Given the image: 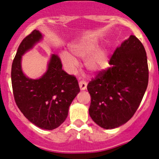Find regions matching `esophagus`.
Listing matches in <instances>:
<instances>
[{"label":"esophagus","instance_id":"esophagus-1","mask_svg":"<svg viewBox=\"0 0 159 159\" xmlns=\"http://www.w3.org/2000/svg\"><path fill=\"white\" fill-rule=\"evenodd\" d=\"M79 86H80V88L81 91H84V90L87 89V86H88V84L85 81H80L79 83Z\"/></svg>","mask_w":159,"mask_h":159}]
</instances>
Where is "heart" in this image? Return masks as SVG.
<instances>
[{"instance_id":"heart-1","label":"heart","mask_w":159,"mask_h":159,"mask_svg":"<svg viewBox=\"0 0 159 159\" xmlns=\"http://www.w3.org/2000/svg\"><path fill=\"white\" fill-rule=\"evenodd\" d=\"M99 42L95 39H90L88 40H80L70 45V51L73 55L81 58H85L90 54L85 61V66L90 72L96 74L104 71L109 66V58L106 50L99 49ZM93 54H92V53ZM63 62L67 67H75L77 60L72 55L64 52L61 56Z\"/></svg>"}]
</instances>
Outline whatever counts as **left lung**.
Wrapping results in <instances>:
<instances>
[{
	"label": "left lung",
	"instance_id": "8db88e82",
	"mask_svg": "<svg viewBox=\"0 0 159 159\" xmlns=\"http://www.w3.org/2000/svg\"><path fill=\"white\" fill-rule=\"evenodd\" d=\"M109 64L88 85L89 115L102 128L114 129L131 119L148 85L147 57L143 43L130 36L117 47Z\"/></svg>",
	"mask_w": 159,
	"mask_h": 159
}]
</instances>
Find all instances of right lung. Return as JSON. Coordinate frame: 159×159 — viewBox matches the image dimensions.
<instances>
[{
    "label": "right lung",
    "instance_id": "add662e5",
    "mask_svg": "<svg viewBox=\"0 0 159 159\" xmlns=\"http://www.w3.org/2000/svg\"><path fill=\"white\" fill-rule=\"evenodd\" d=\"M35 29L22 40L12 64L11 79L14 99L29 121L43 130H53L62 124L73 99L80 92L78 81L62 69L57 54H52L47 70L37 79H31L22 70V57L43 40Z\"/></svg>",
    "mask_w": 159,
    "mask_h": 159
}]
</instances>
